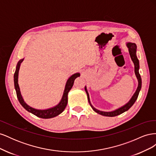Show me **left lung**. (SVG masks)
<instances>
[{
    "label": "left lung",
    "mask_w": 156,
    "mask_h": 156,
    "mask_svg": "<svg viewBox=\"0 0 156 156\" xmlns=\"http://www.w3.org/2000/svg\"><path fill=\"white\" fill-rule=\"evenodd\" d=\"M126 46H127V48H128L130 57L134 64L135 73L136 77V79H137V81H138V87H137V88H136L135 92L133 94V95L132 96V97L131 98V99L128 102L126 103V104L124 105L123 106H122V107L118 108H116V109H115L114 111H103L98 110L91 104L90 100L89 94H88V92L87 89V87L85 86V87H84V90H85V92L87 94L88 102L90 103V105L91 107L92 108V109L96 112L98 113V114H100L102 116H109V117L116 116H118V115L122 114V113L127 111L128 109H129V108L132 107V105H133L135 103V101L136 100V99H137L139 92L141 89V86H142V80H141L140 75L139 72V61L137 58V56H136V45L135 43H133V42H127Z\"/></svg>",
    "instance_id": "8db88e82"
}]
</instances>
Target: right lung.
Returning <instances> with one entry per match:
<instances>
[{"label": "right lung", "mask_w": 156, "mask_h": 156, "mask_svg": "<svg viewBox=\"0 0 156 156\" xmlns=\"http://www.w3.org/2000/svg\"><path fill=\"white\" fill-rule=\"evenodd\" d=\"M23 60H24V58L21 59L17 62L16 68V72H15V73H14V76H13L14 87H15L18 100L21 103V105L24 107V108H25L28 112L32 113V114L34 115L37 117L41 118V119H51V118H54L56 116L59 115L60 113H62L64 111L67 105L68 93L73 85L75 79L80 76V73H75L72 75H71V76L68 78V79L66 81V86H65L62 99H61V100L57 105L53 107L45 108V109H37V108H35L34 107H30L25 101L24 99H23L21 95L20 86H19V83H18L19 71H20V66Z\"/></svg>", "instance_id": "obj_1"}]
</instances>
